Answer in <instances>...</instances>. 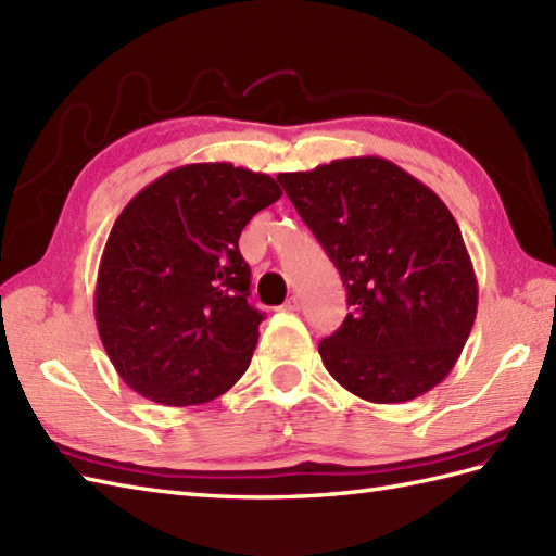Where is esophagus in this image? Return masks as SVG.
<instances>
[{"label": "esophagus", "mask_w": 556, "mask_h": 556, "mask_svg": "<svg viewBox=\"0 0 556 556\" xmlns=\"http://www.w3.org/2000/svg\"><path fill=\"white\" fill-rule=\"evenodd\" d=\"M299 308H301V299L299 296H289L285 301V305H281V311H287V313H296Z\"/></svg>", "instance_id": "obj_1"}]
</instances>
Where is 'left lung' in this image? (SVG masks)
<instances>
[{
	"label": "left lung",
	"instance_id": "left-lung-1",
	"mask_svg": "<svg viewBox=\"0 0 556 556\" xmlns=\"http://www.w3.org/2000/svg\"><path fill=\"white\" fill-rule=\"evenodd\" d=\"M277 181L353 305L317 346L327 372L372 404L430 392L452 372L478 313L473 263L452 212L382 157L334 160Z\"/></svg>",
	"mask_w": 556,
	"mask_h": 556
}]
</instances>
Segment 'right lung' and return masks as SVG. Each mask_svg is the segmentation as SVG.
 Wrapping results in <instances>:
<instances>
[{
    "label": "right lung",
    "mask_w": 556,
    "mask_h": 556,
    "mask_svg": "<svg viewBox=\"0 0 556 556\" xmlns=\"http://www.w3.org/2000/svg\"><path fill=\"white\" fill-rule=\"evenodd\" d=\"M279 198L267 174L200 162L160 176L122 210L100 260L96 320L134 392L195 406L245 372L263 313L248 305L239 236Z\"/></svg>",
    "instance_id": "1"
}]
</instances>
